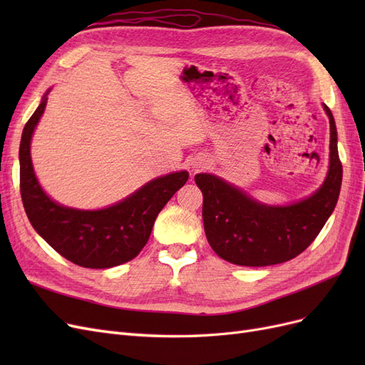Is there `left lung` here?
I'll use <instances>...</instances> for the list:
<instances>
[{
  "label": "left lung",
  "instance_id": "left-lung-1",
  "mask_svg": "<svg viewBox=\"0 0 365 365\" xmlns=\"http://www.w3.org/2000/svg\"><path fill=\"white\" fill-rule=\"evenodd\" d=\"M323 106L330 121V165L322 189L307 200L267 207L215 175L195 176L204 195L205 236L219 257L242 267L283 263L302 254L322 231L338 202L342 181L335 120Z\"/></svg>",
  "mask_w": 365,
  "mask_h": 365
}]
</instances>
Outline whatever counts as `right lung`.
<instances>
[{
    "mask_svg": "<svg viewBox=\"0 0 365 365\" xmlns=\"http://www.w3.org/2000/svg\"><path fill=\"white\" fill-rule=\"evenodd\" d=\"M46 105L43 97L26 123L19 145V190L31 227L62 257L83 268H113L137 257L158 213L189 180V173L161 176L125 201L96 212L62 207L42 192L30 158V140Z\"/></svg>",
    "mask_w": 365,
    "mask_h": 365,
    "instance_id": "right-lung-1",
    "label": "right lung"
}]
</instances>
